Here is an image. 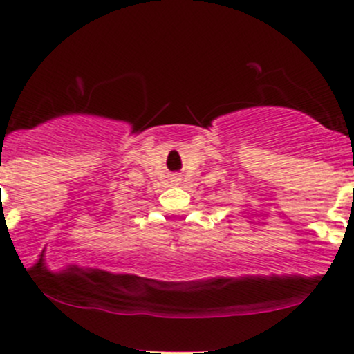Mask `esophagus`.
I'll return each instance as SVG.
<instances>
[{"instance_id": "esophagus-1", "label": "esophagus", "mask_w": 354, "mask_h": 354, "mask_svg": "<svg viewBox=\"0 0 354 354\" xmlns=\"http://www.w3.org/2000/svg\"><path fill=\"white\" fill-rule=\"evenodd\" d=\"M171 180H173L174 181V183H180V181H181V176H180V174H173V178H171Z\"/></svg>"}]
</instances>
